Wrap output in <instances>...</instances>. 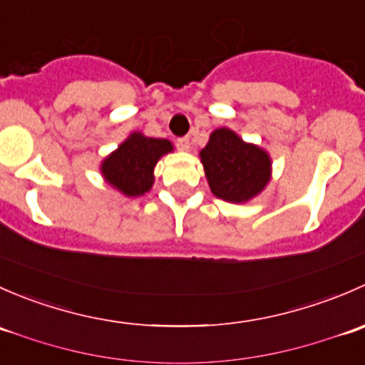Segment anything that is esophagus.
<instances>
[{
  "label": "esophagus",
  "mask_w": 365,
  "mask_h": 365,
  "mask_svg": "<svg viewBox=\"0 0 365 365\" xmlns=\"http://www.w3.org/2000/svg\"><path fill=\"white\" fill-rule=\"evenodd\" d=\"M178 148L183 150V152H189V150H190V139L189 138L178 139Z\"/></svg>",
  "instance_id": "esophagus-1"
}]
</instances>
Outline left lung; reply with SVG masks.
Here are the masks:
<instances>
[{"label":"left lung","mask_w":365,"mask_h":365,"mask_svg":"<svg viewBox=\"0 0 365 365\" xmlns=\"http://www.w3.org/2000/svg\"><path fill=\"white\" fill-rule=\"evenodd\" d=\"M210 190L227 203H247L272 178L270 153L227 127L215 128L200 152Z\"/></svg>","instance_id":"1"}]
</instances>
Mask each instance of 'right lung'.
Instances as JSON below:
<instances>
[{"label": "right lung", "instance_id": "add662e5", "mask_svg": "<svg viewBox=\"0 0 365 365\" xmlns=\"http://www.w3.org/2000/svg\"><path fill=\"white\" fill-rule=\"evenodd\" d=\"M175 150L169 139L148 138L132 132L101 162V175L108 185L127 197L145 196L153 187L157 162Z\"/></svg>", "mask_w": 365, "mask_h": 365}]
</instances>
